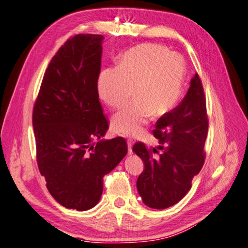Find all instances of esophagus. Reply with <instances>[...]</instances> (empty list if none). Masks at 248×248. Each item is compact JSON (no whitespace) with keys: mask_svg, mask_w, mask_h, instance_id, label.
I'll list each match as a JSON object with an SVG mask.
<instances>
[{"mask_svg":"<svg viewBox=\"0 0 248 248\" xmlns=\"http://www.w3.org/2000/svg\"><path fill=\"white\" fill-rule=\"evenodd\" d=\"M127 143H128V153H129V155H131V153H132V144H133V141H132V140H128Z\"/></svg>","mask_w":248,"mask_h":248,"instance_id":"34e87169","label":"esophagus"}]
</instances>
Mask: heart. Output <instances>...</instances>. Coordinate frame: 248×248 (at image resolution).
I'll list each match as a JSON object with an SVG mask.
<instances>
[{
  "mask_svg": "<svg viewBox=\"0 0 248 248\" xmlns=\"http://www.w3.org/2000/svg\"><path fill=\"white\" fill-rule=\"evenodd\" d=\"M186 66L178 55L158 44L133 47L121 56L118 67H108L98 76L97 88L110 107H119L131 96L136 99L112 116L117 133L139 135L155 115L168 113L179 100Z\"/></svg>",
  "mask_w": 248,
  "mask_h": 248,
  "instance_id": "obj_1",
  "label": "heart"
}]
</instances>
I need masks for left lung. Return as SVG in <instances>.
<instances>
[{"instance_id": "1", "label": "left lung", "mask_w": 248, "mask_h": 248, "mask_svg": "<svg viewBox=\"0 0 248 248\" xmlns=\"http://www.w3.org/2000/svg\"><path fill=\"white\" fill-rule=\"evenodd\" d=\"M190 84L178 107L156 121L153 135L162 150L159 158H152V153L143 143L133 145L132 151L144 163V170L137 180V188L143 203L151 209H167L182 200L205 159L204 143L209 121L205 96L198 74ZM153 152L158 151L153 149Z\"/></svg>"}]
</instances>
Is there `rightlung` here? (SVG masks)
<instances>
[{
  "instance_id": "obj_1",
  "label": "right lung",
  "mask_w": 248,
  "mask_h": 248,
  "mask_svg": "<svg viewBox=\"0 0 248 248\" xmlns=\"http://www.w3.org/2000/svg\"><path fill=\"white\" fill-rule=\"evenodd\" d=\"M103 41L95 34L68 39L50 61L33 110L39 172L53 198L77 211L99 202L104 176L128 151L121 137L101 139L109 128L97 88Z\"/></svg>"
}]
</instances>
